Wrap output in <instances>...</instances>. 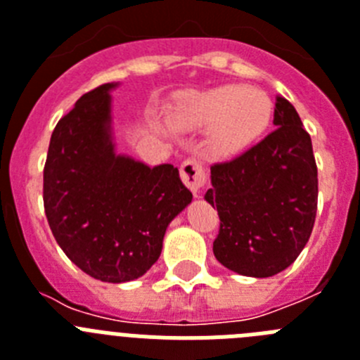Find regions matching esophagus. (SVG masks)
I'll return each instance as SVG.
<instances>
[{"instance_id": "34e87169", "label": "esophagus", "mask_w": 360, "mask_h": 360, "mask_svg": "<svg viewBox=\"0 0 360 360\" xmlns=\"http://www.w3.org/2000/svg\"><path fill=\"white\" fill-rule=\"evenodd\" d=\"M180 174H182V180L187 187H189L193 193H200L203 186H207L209 174L203 162H200L198 158H187L180 165Z\"/></svg>"}]
</instances>
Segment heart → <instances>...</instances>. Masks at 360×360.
I'll return each mask as SVG.
<instances>
[{
	"instance_id": "obj_1",
	"label": "heart",
	"mask_w": 360,
	"mask_h": 360,
	"mask_svg": "<svg viewBox=\"0 0 360 360\" xmlns=\"http://www.w3.org/2000/svg\"><path fill=\"white\" fill-rule=\"evenodd\" d=\"M270 113V98L241 84L193 94L182 108L187 124L212 128V141L221 153H238L256 142L269 126Z\"/></svg>"
}]
</instances>
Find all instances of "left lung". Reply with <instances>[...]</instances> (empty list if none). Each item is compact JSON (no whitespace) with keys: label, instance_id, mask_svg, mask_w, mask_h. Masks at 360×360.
Instances as JSON below:
<instances>
[{"label":"left lung","instance_id":"obj_1","mask_svg":"<svg viewBox=\"0 0 360 360\" xmlns=\"http://www.w3.org/2000/svg\"><path fill=\"white\" fill-rule=\"evenodd\" d=\"M276 129L240 157L211 165L205 200L216 207V259L250 278H270L304 249L317 212V165L295 108L276 98Z\"/></svg>","mask_w":360,"mask_h":360}]
</instances>
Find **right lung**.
Listing matches in <instances>:
<instances>
[{
    "instance_id": "add662e5",
    "label": "right lung",
    "mask_w": 360,
    "mask_h": 360,
    "mask_svg": "<svg viewBox=\"0 0 360 360\" xmlns=\"http://www.w3.org/2000/svg\"><path fill=\"white\" fill-rule=\"evenodd\" d=\"M79 98L52 133L43 171L44 214L63 252L106 283L141 278L162 252L165 229L193 195L171 164L117 157L110 94Z\"/></svg>"
}]
</instances>
